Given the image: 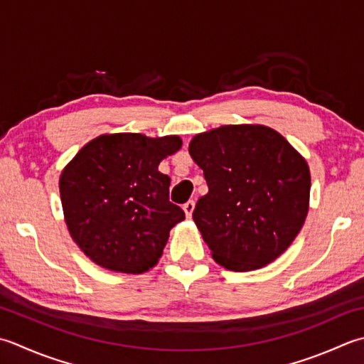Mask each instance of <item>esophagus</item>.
<instances>
[{
    "label": "esophagus",
    "instance_id": "esophagus-1",
    "mask_svg": "<svg viewBox=\"0 0 364 364\" xmlns=\"http://www.w3.org/2000/svg\"><path fill=\"white\" fill-rule=\"evenodd\" d=\"M194 208H196V202L194 200H189V202H186V203L183 205V210H184V213H186L188 218L192 216V211H194Z\"/></svg>",
    "mask_w": 364,
    "mask_h": 364
}]
</instances>
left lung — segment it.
<instances>
[{"label":"left lung","instance_id":"left-lung-1","mask_svg":"<svg viewBox=\"0 0 364 364\" xmlns=\"http://www.w3.org/2000/svg\"><path fill=\"white\" fill-rule=\"evenodd\" d=\"M189 154L208 184L192 219L213 259L230 272H252L279 257L309 211L311 173L303 156L263 124L197 134Z\"/></svg>","mask_w":364,"mask_h":364}]
</instances>
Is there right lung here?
Returning <instances> with one entry per match:
<instances>
[{"label": "right lung", "instance_id": "1", "mask_svg": "<svg viewBox=\"0 0 364 364\" xmlns=\"http://www.w3.org/2000/svg\"><path fill=\"white\" fill-rule=\"evenodd\" d=\"M178 135L104 134L63 168L60 196L70 237L96 265L140 274L161 259L184 211L168 200L158 167L181 148Z\"/></svg>", "mask_w": 364, "mask_h": 364}]
</instances>
